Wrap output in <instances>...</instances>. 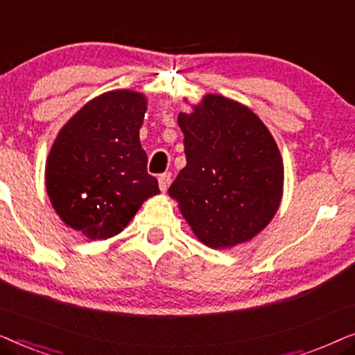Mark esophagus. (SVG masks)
Returning <instances> with one entry per match:
<instances>
[{"mask_svg":"<svg viewBox=\"0 0 355 355\" xmlns=\"http://www.w3.org/2000/svg\"><path fill=\"white\" fill-rule=\"evenodd\" d=\"M169 184H171V173H163L162 176L158 178V186L162 189V192H166Z\"/></svg>","mask_w":355,"mask_h":355,"instance_id":"34e87169","label":"esophagus"}]
</instances>
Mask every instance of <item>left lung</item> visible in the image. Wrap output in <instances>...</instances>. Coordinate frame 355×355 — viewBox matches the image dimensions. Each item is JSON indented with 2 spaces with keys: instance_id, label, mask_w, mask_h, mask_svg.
I'll list each match as a JSON object with an SVG mask.
<instances>
[{
  "instance_id": "left-lung-1",
  "label": "left lung",
  "mask_w": 355,
  "mask_h": 355,
  "mask_svg": "<svg viewBox=\"0 0 355 355\" xmlns=\"http://www.w3.org/2000/svg\"><path fill=\"white\" fill-rule=\"evenodd\" d=\"M178 123L187 164L168 193L205 245L250 241L273 220L283 196V158L273 135L254 111L221 95H205Z\"/></svg>"
}]
</instances>
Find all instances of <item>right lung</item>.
<instances>
[{"label":"right lung","instance_id":"1","mask_svg":"<svg viewBox=\"0 0 355 355\" xmlns=\"http://www.w3.org/2000/svg\"><path fill=\"white\" fill-rule=\"evenodd\" d=\"M145 111L144 94L106 92L62 125L48 155L53 208L92 241L119 234L140 205L159 193L139 139Z\"/></svg>","mask_w":355,"mask_h":355}]
</instances>
